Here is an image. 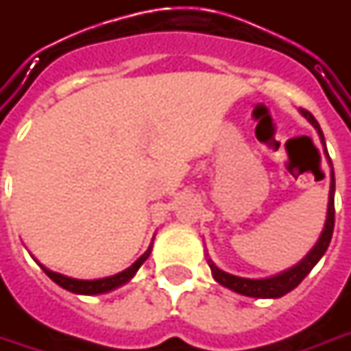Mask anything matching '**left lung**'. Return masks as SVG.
I'll return each mask as SVG.
<instances>
[{"mask_svg":"<svg viewBox=\"0 0 351 351\" xmlns=\"http://www.w3.org/2000/svg\"><path fill=\"white\" fill-rule=\"evenodd\" d=\"M300 113L306 117L307 121L313 125V128L317 130V134L321 138V144L325 147V156L328 159V165H330V192H328V207H326V219L325 226H323V232L319 236V240L315 242V245L309 250L307 254L300 263H295L294 267L286 269L282 273L273 276H267V278H244V276H236L226 273L207 257V263L211 267V275L215 278L217 282L221 286H225L228 290H232L236 294L247 295V298H261V300H267V298H280V295L292 292L295 286L300 285L313 267L319 263V259L325 256L326 247L330 244V238H332V230H335V171H332V163H330V157H328V152H326L325 145V136H323V130L321 126L315 121V117L311 115L306 109H300Z\"/></svg>","mask_w":351,"mask_h":351,"instance_id":"8db88e82","label":"left lung"}]
</instances>
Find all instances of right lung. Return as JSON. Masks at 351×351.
I'll list each match as a JSON object with an SVG mask.
<instances>
[{"label": "right lung", "mask_w": 351, "mask_h": 351, "mask_svg": "<svg viewBox=\"0 0 351 351\" xmlns=\"http://www.w3.org/2000/svg\"><path fill=\"white\" fill-rule=\"evenodd\" d=\"M152 254V245L145 250L144 256H140L136 259L132 265L125 269V271H121V273H117L113 276H106V278H94V280H82V278H73V276H66V275H61V273H56V271H51V269H47L44 267L38 259H34L38 265L44 269V273L56 285H59L61 288H65L69 292H73V294H82V295H95V294H106V292H111V290H115L119 286L126 285L132 276L136 275V271L142 267L145 259L149 257Z\"/></svg>", "instance_id": "obj_1"}]
</instances>
